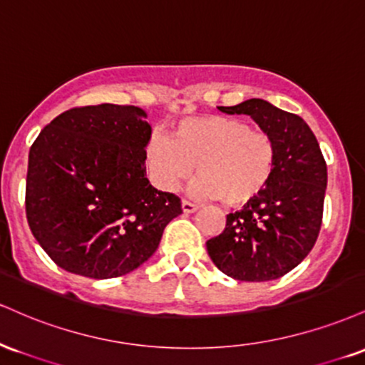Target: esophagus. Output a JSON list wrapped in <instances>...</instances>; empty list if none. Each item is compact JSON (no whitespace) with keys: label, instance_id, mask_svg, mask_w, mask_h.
<instances>
[{"label":"esophagus","instance_id":"1","mask_svg":"<svg viewBox=\"0 0 365 365\" xmlns=\"http://www.w3.org/2000/svg\"><path fill=\"white\" fill-rule=\"evenodd\" d=\"M182 212L184 213H192V212H196V210H198V207H196L195 203H191V201H187V200H182Z\"/></svg>","mask_w":365,"mask_h":365}]
</instances>
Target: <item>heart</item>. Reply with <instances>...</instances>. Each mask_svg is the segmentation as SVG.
<instances>
[{
  "instance_id": "b5f03b06",
  "label": "heart",
  "mask_w": 365,
  "mask_h": 365,
  "mask_svg": "<svg viewBox=\"0 0 365 365\" xmlns=\"http://www.w3.org/2000/svg\"><path fill=\"white\" fill-rule=\"evenodd\" d=\"M148 158L162 190L174 191L196 165L200 175L191 184L192 195L244 207L268 186L277 145L268 133L251 130L241 119L201 115L179 123L173 138L155 136Z\"/></svg>"
}]
</instances>
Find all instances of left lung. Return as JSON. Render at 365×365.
Returning a JSON list of instances; mask_svg holds the SVG:
<instances>
[{
	"instance_id": "8db88e82",
	"label": "left lung",
	"mask_w": 365,
	"mask_h": 365,
	"mask_svg": "<svg viewBox=\"0 0 365 365\" xmlns=\"http://www.w3.org/2000/svg\"><path fill=\"white\" fill-rule=\"evenodd\" d=\"M227 114H247L277 145L268 186L241 212L227 215L224 232L207 241L215 267L241 282L287 275L314 247L323 222L327 162L314 133L297 114L250 98Z\"/></svg>"
}]
</instances>
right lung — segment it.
<instances>
[{
    "mask_svg": "<svg viewBox=\"0 0 365 365\" xmlns=\"http://www.w3.org/2000/svg\"><path fill=\"white\" fill-rule=\"evenodd\" d=\"M135 106L73 107L29 152L25 212L34 237L75 275H126L155 252L181 198L147 179L152 128Z\"/></svg>",
    "mask_w": 365,
    "mask_h": 365,
    "instance_id": "obj_1",
    "label": "right lung"
}]
</instances>
